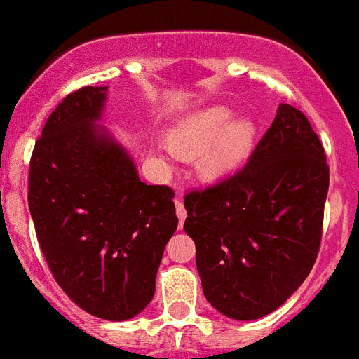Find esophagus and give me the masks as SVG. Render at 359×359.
I'll return each mask as SVG.
<instances>
[{
	"instance_id": "1",
	"label": "esophagus",
	"mask_w": 359,
	"mask_h": 359,
	"mask_svg": "<svg viewBox=\"0 0 359 359\" xmlns=\"http://www.w3.org/2000/svg\"><path fill=\"white\" fill-rule=\"evenodd\" d=\"M175 212H177V217H179V222H180V226H182V222L186 221V215H188V213H186L184 204L180 203V201H177V203H175Z\"/></svg>"
}]
</instances>
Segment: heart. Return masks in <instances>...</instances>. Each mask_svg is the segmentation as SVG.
<instances>
[{
    "instance_id": "heart-1",
    "label": "heart",
    "mask_w": 359,
    "mask_h": 359,
    "mask_svg": "<svg viewBox=\"0 0 359 359\" xmlns=\"http://www.w3.org/2000/svg\"><path fill=\"white\" fill-rule=\"evenodd\" d=\"M257 128L248 116L233 118V109L210 105L188 114L170 129L169 146L156 144L155 155L168 161L173 151L194 158L198 177L204 182H221L246 161L254 149Z\"/></svg>"
}]
</instances>
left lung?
I'll list each match as a JSON object with an SVG mask.
<instances>
[{"instance_id": "8db88e82", "label": "left lung", "mask_w": 359, "mask_h": 359, "mask_svg": "<svg viewBox=\"0 0 359 359\" xmlns=\"http://www.w3.org/2000/svg\"><path fill=\"white\" fill-rule=\"evenodd\" d=\"M327 191L318 135L305 114L281 104L239 173L184 197L208 303L237 321L279 309L314 266Z\"/></svg>"}]
</instances>
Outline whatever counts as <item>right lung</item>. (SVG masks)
<instances>
[{
  "label": "right lung",
  "mask_w": 359,
  "mask_h": 359,
  "mask_svg": "<svg viewBox=\"0 0 359 359\" xmlns=\"http://www.w3.org/2000/svg\"><path fill=\"white\" fill-rule=\"evenodd\" d=\"M107 86H87L50 113L34 146L29 210L47 264L87 314L126 321L155 296L177 230L173 189L140 180L133 156L102 126Z\"/></svg>",
  "instance_id": "1"
}]
</instances>
